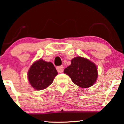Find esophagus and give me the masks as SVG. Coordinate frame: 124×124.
Returning a JSON list of instances; mask_svg holds the SVG:
<instances>
[{
  "instance_id": "obj_1",
  "label": "esophagus",
  "mask_w": 124,
  "mask_h": 124,
  "mask_svg": "<svg viewBox=\"0 0 124 124\" xmlns=\"http://www.w3.org/2000/svg\"><path fill=\"white\" fill-rule=\"evenodd\" d=\"M56 69H57L58 73H62V72H63V66H58L57 67V68H56Z\"/></svg>"
}]
</instances>
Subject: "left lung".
Instances as JSON below:
<instances>
[{
	"mask_svg": "<svg viewBox=\"0 0 124 124\" xmlns=\"http://www.w3.org/2000/svg\"><path fill=\"white\" fill-rule=\"evenodd\" d=\"M72 82L82 88L92 86L98 77L97 68L93 62L85 58L77 56L71 61V65L64 69Z\"/></svg>",
	"mask_w": 124,
	"mask_h": 124,
	"instance_id": "1",
	"label": "left lung"
}]
</instances>
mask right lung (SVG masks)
<instances>
[{"mask_svg": "<svg viewBox=\"0 0 124 124\" xmlns=\"http://www.w3.org/2000/svg\"><path fill=\"white\" fill-rule=\"evenodd\" d=\"M58 75L51 62L39 59L32 63L28 72V79L31 86L37 90L46 89L53 82Z\"/></svg>", "mask_w": 124, "mask_h": 124, "instance_id": "obj_1", "label": "right lung"}]
</instances>
